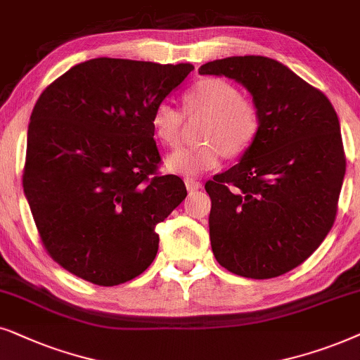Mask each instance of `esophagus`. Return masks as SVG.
I'll use <instances>...</instances> for the list:
<instances>
[{
    "instance_id": "34e87169",
    "label": "esophagus",
    "mask_w": 360,
    "mask_h": 360,
    "mask_svg": "<svg viewBox=\"0 0 360 360\" xmlns=\"http://www.w3.org/2000/svg\"><path fill=\"white\" fill-rule=\"evenodd\" d=\"M186 188H188L189 193H194V191L202 188V183L198 179H194V177H188V179H186Z\"/></svg>"
}]
</instances>
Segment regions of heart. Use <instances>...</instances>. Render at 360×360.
I'll return each mask as SVG.
<instances>
[{
  "label": "heart",
  "mask_w": 360,
  "mask_h": 360,
  "mask_svg": "<svg viewBox=\"0 0 360 360\" xmlns=\"http://www.w3.org/2000/svg\"><path fill=\"white\" fill-rule=\"evenodd\" d=\"M184 112L188 117L205 115L199 136L202 143L183 148L167 158L166 165L179 174L194 176L214 169L225 153L240 156L257 141L262 113L255 100L240 95L237 85L220 77H205L186 90ZM184 115L167 103L158 105L151 124L158 140L167 148L181 141Z\"/></svg>",
  "instance_id": "obj_1"
}]
</instances>
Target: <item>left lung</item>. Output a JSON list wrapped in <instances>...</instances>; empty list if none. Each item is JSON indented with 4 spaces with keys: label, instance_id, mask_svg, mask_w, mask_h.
<instances>
[{
    "label": "left lung",
    "instance_id": "left-lung-1",
    "mask_svg": "<svg viewBox=\"0 0 360 360\" xmlns=\"http://www.w3.org/2000/svg\"><path fill=\"white\" fill-rule=\"evenodd\" d=\"M200 75L236 79L262 113L238 165L205 183L210 245L224 268L266 280L301 265L333 227L346 174L341 128L328 97L278 60L227 57Z\"/></svg>",
    "mask_w": 360,
    "mask_h": 360
}]
</instances>
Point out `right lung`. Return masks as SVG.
Listing matches in <instances>:
<instances>
[{"instance_id":"1","label":"right lung","mask_w":360,"mask_h":360,"mask_svg":"<svg viewBox=\"0 0 360 360\" xmlns=\"http://www.w3.org/2000/svg\"><path fill=\"white\" fill-rule=\"evenodd\" d=\"M193 69L98 57L37 98L22 188L46 252L72 275L115 286L155 260V227L188 191L158 172L151 117Z\"/></svg>"}]
</instances>
